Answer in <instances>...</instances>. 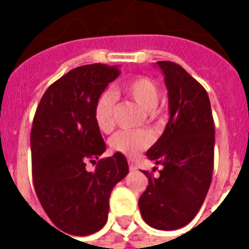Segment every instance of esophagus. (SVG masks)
Masks as SVG:
<instances>
[{
	"label": "esophagus",
	"instance_id": "1",
	"mask_svg": "<svg viewBox=\"0 0 249 249\" xmlns=\"http://www.w3.org/2000/svg\"><path fill=\"white\" fill-rule=\"evenodd\" d=\"M128 164H129V169H130V170H136L137 169V165L134 163H133L132 160H129Z\"/></svg>",
	"mask_w": 249,
	"mask_h": 249
}]
</instances>
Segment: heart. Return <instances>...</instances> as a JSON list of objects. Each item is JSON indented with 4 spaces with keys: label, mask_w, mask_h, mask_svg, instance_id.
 Listing matches in <instances>:
<instances>
[{
    "label": "heart",
    "mask_w": 249,
    "mask_h": 249,
    "mask_svg": "<svg viewBox=\"0 0 249 249\" xmlns=\"http://www.w3.org/2000/svg\"><path fill=\"white\" fill-rule=\"evenodd\" d=\"M119 91L130 98L141 108L147 111L151 119L158 115L155 106L159 101V90L150 79L144 76H136L121 84ZM113 109L115 97L108 91L102 93L93 107L94 121L101 132L109 133L113 129ZM151 142V136L144 130H120L111 137L109 147L115 152L132 158L146 150Z\"/></svg>",
    "instance_id": "b5f03b06"
}]
</instances>
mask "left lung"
Segmentation results:
<instances>
[{
  "mask_svg": "<svg viewBox=\"0 0 249 249\" xmlns=\"http://www.w3.org/2000/svg\"><path fill=\"white\" fill-rule=\"evenodd\" d=\"M158 66L165 76L170 117L163 136L146 152L161 169L158 177L143 170L148 186L138 205L151 228L176 230L196 216L208 193L214 121L208 94L193 76L174 62L160 60Z\"/></svg>",
  "mask_w": 249,
  "mask_h": 249,
  "instance_id": "8db88e82",
  "label": "left lung"
}]
</instances>
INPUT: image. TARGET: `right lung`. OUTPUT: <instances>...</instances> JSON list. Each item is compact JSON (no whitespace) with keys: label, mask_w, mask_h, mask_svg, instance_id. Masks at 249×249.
<instances>
[{"label":"right lung","mask_w":249,"mask_h":249,"mask_svg":"<svg viewBox=\"0 0 249 249\" xmlns=\"http://www.w3.org/2000/svg\"><path fill=\"white\" fill-rule=\"evenodd\" d=\"M120 75L116 66L86 64L49 86L37 106L31 130L32 177L42 208L60 231L84 236L105 226L109 195L128 174L123 154L98 159L106 144L93 107ZM96 165L94 172L86 164Z\"/></svg>","instance_id":"1"}]
</instances>
